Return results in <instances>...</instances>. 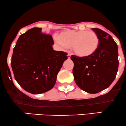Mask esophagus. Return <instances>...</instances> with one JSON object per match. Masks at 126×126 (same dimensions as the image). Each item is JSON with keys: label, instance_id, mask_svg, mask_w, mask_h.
Instances as JSON below:
<instances>
[{"label": "esophagus", "instance_id": "34e87169", "mask_svg": "<svg viewBox=\"0 0 126 126\" xmlns=\"http://www.w3.org/2000/svg\"><path fill=\"white\" fill-rule=\"evenodd\" d=\"M67 56H68V58L70 59V57H71V54H70V53H68Z\"/></svg>", "mask_w": 126, "mask_h": 126}]
</instances>
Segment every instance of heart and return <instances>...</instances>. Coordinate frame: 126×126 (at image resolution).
I'll return each mask as SVG.
<instances>
[{"mask_svg":"<svg viewBox=\"0 0 126 126\" xmlns=\"http://www.w3.org/2000/svg\"><path fill=\"white\" fill-rule=\"evenodd\" d=\"M55 39L63 47L72 46L75 54L80 57L92 55L99 45L98 36L92 31H66L61 32Z\"/></svg>","mask_w":126,"mask_h":126,"instance_id":"1","label":"heart"}]
</instances>
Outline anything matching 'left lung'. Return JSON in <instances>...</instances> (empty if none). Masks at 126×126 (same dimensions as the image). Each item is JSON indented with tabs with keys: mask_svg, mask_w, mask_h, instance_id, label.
<instances>
[{
	"mask_svg": "<svg viewBox=\"0 0 126 126\" xmlns=\"http://www.w3.org/2000/svg\"><path fill=\"white\" fill-rule=\"evenodd\" d=\"M99 39L97 50L86 57L71 56L74 63L73 73L77 85L89 94H97L111 85L118 68V46L109 34L92 29Z\"/></svg>",
	"mask_w": 126,
	"mask_h": 126,
	"instance_id": "1",
	"label": "left lung"
}]
</instances>
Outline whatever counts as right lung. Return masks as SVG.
<instances>
[{"label":"right lung","instance_id":"right-lung-1","mask_svg":"<svg viewBox=\"0 0 126 126\" xmlns=\"http://www.w3.org/2000/svg\"><path fill=\"white\" fill-rule=\"evenodd\" d=\"M52 37L34 27L21 34L14 48L11 67L25 91L40 94L52 89L67 53L53 49Z\"/></svg>","mask_w":126,"mask_h":126}]
</instances>
